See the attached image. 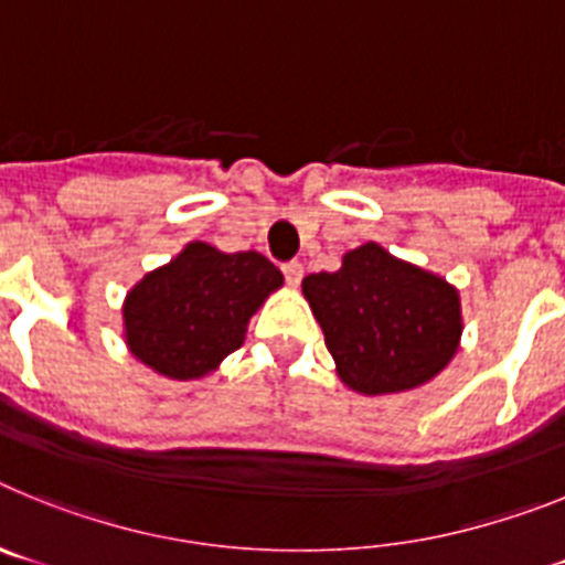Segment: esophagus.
I'll return each mask as SVG.
<instances>
[{"instance_id": "1", "label": "esophagus", "mask_w": 565, "mask_h": 565, "mask_svg": "<svg viewBox=\"0 0 565 565\" xmlns=\"http://www.w3.org/2000/svg\"><path fill=\"white\" fill-rule=\"evenodd\" d=\"M282 274H286L288 286L297 288L299 282H302V274H306V268H302V263L291 259V263H286V266H282Z\"/></svg>"}]
</instances>
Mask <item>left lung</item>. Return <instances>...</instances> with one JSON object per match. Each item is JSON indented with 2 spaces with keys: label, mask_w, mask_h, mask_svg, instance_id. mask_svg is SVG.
Segmentation results:
<instances>
[{
  "label": "left lung",
  "mask_w": 565,
  "mask_h": 565,
  "mask_svg": "<svg viewBox=\"0 0 565 565\" xmlns=\"http://www.w3.org/2000/svg\"><path fill=\"white\" fill-rule=\"evenodd\" d=\"M344 387L362 396L416 391L452 362L463 331L452 282L379 243L342 254L339 271L302 279Z\"/></svg>",
  "instance_id": "obj_1"
}]
</instances>
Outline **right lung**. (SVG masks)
Returning <instances> with one entry per match:
<instances>
[{"instance_id":"add662e5","label":"right lung","mask_w":565,"mask_h":565,"mask_svg":"<svg viewBox=\"0 0 565 565\" xmlns=\"http://www.w3.org/2000/svg\"><path fill=\"white\" fill-rule=\"evenodd\" d=\"M279 288L282 274L259 252L226 254L192 239L129 288L124 342L149 371L198 382L246 342L252 317Z\"/></svg>"}]
</instances>
